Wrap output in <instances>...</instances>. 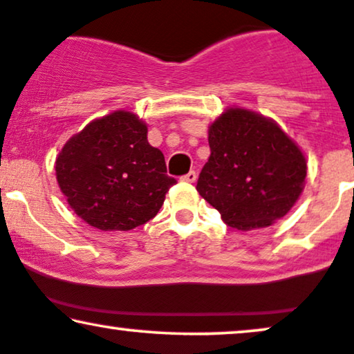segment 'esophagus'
Wrapping results in <instances>:
<instances>
[{
  "instance_id": "esophagus-1",
  "label": "esophagus",
  "mask_w": 354,
  "mask_h": 354,
  "mask_svg": "<svg viewBox=\"0 0 354 354\" xmlns=\"http://www.w3.org/2000/svg\"><path fill=\"white\" fill-rule=\"evenodd\" d=\"M182 182H189V184H194V182H197V172L195 170H190L189 174H185V176L180 177Z\"/></svg>"
}]
</instances>
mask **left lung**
<instances>
[{
    "mask_svg": "<svg viewBox=\"0 0 354 354\" xmlns=\"http://www.w3.org/2000/svg\"><path fill=\"white\" fill-rule=\"evenodd\" d=\"M208 144L212 154L198 176L197 192L231 228H264L297 202L307 164L274 121L231 108L210 126Z\"/></svg>",
    "mask_w": 354,
    "mask_h": 354,
    "instance_id": "obj_1",
    "label": "left lung"
}]
</instances>
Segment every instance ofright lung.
Masks as SVG:
<instances>
[{"instance_id":"right-lung-1","label":"right lung","mask_w":354,"mask_h":354,"mask_svg":"<svg viewBox=\"0 0 354 354\" xmlns=\"http://www.w3.org/2000/svg\"><path fill=\"white\" fill-rule=\"evenodd\" d=\"M60 190L82 220L103 231H129L152 220L177 184L164 154L147 142L133 113L91 121L55 160Z\"/></svg>"}]
</instances>
